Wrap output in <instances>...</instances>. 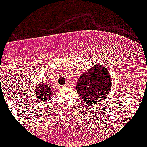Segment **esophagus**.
Wrapping results in <instances>:
<instances>
[{
  "mask_svg": "<svg viewBox=\"0 0 147 147\" xmlns=\"http://www.w3.org/2000/svg\"><path fill=\"white\" fill-rule=\"evenodd\" d=\"M67 86H68V84H65V85L63 86V87H67Z\"/></svg>",
  "mask_w": 147,
  "mask_h": 147,
  "instance_id": "obj_1",
  "label": "esophagus"
}]
</instances>
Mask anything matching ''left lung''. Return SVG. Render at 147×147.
I'll use <instances>...</instances> for the list:
<instances>
[{"instance_id":"8db88e82","label":"left lung","mask_w":147,"mask_h":147,"mask_svg":"<svg viewBox=\"0 0 147 147\" xmlns=\"http://www.w3.org/2000/svg\"><path fill=\"white\" fill-rule=\"evenodd\" d=\"M111 87V80L107 70L96 65L79 77L76 84L78 95L87 105L94 106L105 100Z\"/></svg>"}]
</instances>
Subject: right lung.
Returning a JSON list of instances; mask_svg holds the SVG:
<instances>
[{
  "label": "right lung",
  "mask_w": 147,
  "mask_h": 147,
  "mask_svg": "<svg viewBox=\"0 0 147 147\" xmlns=\"http://www.w3.org/2000/svg\"><path fill=\"white\" fill-rule=\"evenodd\" d=\"M35 92H36V98L38 100H40L41 101H44V100L46 101L48 99L49 100L53 92H52L51 87H49L45 83L42 82L41 84L36 87Z\"/></svg>",
  "instance_id": "add662e5"
}]
</instances>
